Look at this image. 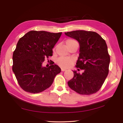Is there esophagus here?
Returning <instances> with one entry per match:
<instances>
[{
  "label": "esophagus",
  "instance_id": "1",
  "mask_svg": "<svg viewBox=\"0 0 123 123\" xmlns=\"http://www.w3.org/2000/svg\"><path fill=\"white\" fill-rule=\"evenodd\" d=\"M66 70H67L66 69H64V68H61V71H66Z\"/></svg>",
  "mask_w": 123,
  "mask_h": 123
}]
</instances>
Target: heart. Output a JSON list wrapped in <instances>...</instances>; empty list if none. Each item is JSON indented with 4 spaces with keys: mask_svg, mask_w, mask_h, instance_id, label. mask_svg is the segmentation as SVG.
<instances>
[{
    "mask_svg": "<svg viewBox=\"0 0 123 123\" xmlns=\"http://www.w3.org/2000/svg\"><path fill=\"white\" fill-rule=\"evenodd\" d=\"M75 40L73 39H68L66 41L67 45H69L70 44L75 42ZM73 62V60L70 58H67V57H61L56 60V63L59 66L63 68H68L71 66Z\"/></svg>",
    "mask_w": 123,
    "mask_h": 123,
    "instance_id": "obj_1",
    "label": "heart"
}]
</instances>
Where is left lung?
Returning a JSON list of instances; mask_svg holds the SVG:
<instances>
[{"mask_svg": "<svg viewBox=\"0 0 123 123\" xmlns=\"http://www.w3.org/2000/svg\"><path fill=\"white\" fill-rule=\"evenodd\" d=\"M64 34L79 42L80 53L76 67L83 70L82 74L73 71L74 76L68 82V86L81 95L97 92L109 72L110 56L105 41L92 31L79 30Z\"/></svg>", "mask_w": 123, "mask_h": 123, "instance_id": "1", "label": "left lung"}]
</instances>
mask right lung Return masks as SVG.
<instances>
[{"label": "right lung", "mask_w": 123, "mask_h": 123, "mask_svg": "<svg viewBox=\"0 0 123 123\" xmlns=\"http://www.w3.org/2000/svg\"><path fill=\"white\" fill-rule=\"evenodd\" d=\"M62 33L31 31L20 38L12 55V71L18 84L26 92L37 93L52 85L60 68L42 66L46 57L52 56V49Z\"/></svg>", "instance_id": "right-lung-1"}]
</instances>
